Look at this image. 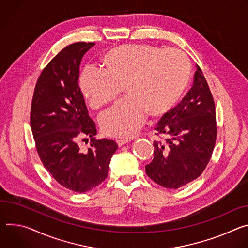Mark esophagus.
I'll return each mask as SVG.
<instances>
[{
    "label": "esophagus",
    "mask_w": 248,
    "mask_h": 248,
    "mask_svg": "<svg viewBox=\"0 0 248 248\" xmlns=\"http://www.w3.org/2000/svg\"><path fill=\"white\" fill-rule=\"evenodd\" d=\"M129 141H130V140H127V139H117V140H116V143H117V145H118L119 147H122L123 145L127 144Z\"/></svg>",
    "instance_id": "1"
}]
</instances>
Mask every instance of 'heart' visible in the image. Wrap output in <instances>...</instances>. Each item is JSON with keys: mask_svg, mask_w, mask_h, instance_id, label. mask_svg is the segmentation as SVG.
<instances>
[{"mask_svg": "<svg viewBox=\"0 0 248 248\" xmlns=\"http://www.w3.org/2000/svg\"><path fill=\"white\" fill-rule=\"evenodd\" d=\"M104 69L88 66L79 88L93 109L111 103L124 91L126 97L103 112L99 123L110 137L129 138L143 125L147 113L159 117L175 106L190 78V63L178 49L149 44L120 45L103 54Z\"/></svg>", "mask_w": 248, "mask_h": 248, "instance_id": "heart-1", "label": "heart"}]
</instances>
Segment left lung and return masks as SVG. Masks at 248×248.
<instances>
[{
    "mask_svg": "<svg viewBox=\"0 0 248 248\" xmlns=\"http://www.w3.org/2000/svg\"><path fill=\"white\" fill-rule=\"evenodd\" d=\"M154 158L147 175L158 185L177 189L198 178L211 159L217 139L215 102L200 69L193 87L184 98L164 114L155 128Z\"/></svg>",
    "mask_w": 248,
    "mask_h": 248,
    "instance_id": "1",
    "label": "left lung"
}]
</instances>
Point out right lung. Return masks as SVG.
Masks as SVG:
<instances>
[{
  "label": "right lung",
  "instance_id": "obj_1",
  "mask_svg": "<svg viewBox=\"0 0 248 248\" xmlns=\"http://www.w3.org/2000/svg\"><path fill=\"white\" fill-rule=\"evenodd\" d=\"M93 45L73 43L47 64L37 79L31 110V131L43 166L59 184L77 193L105 180L118 148L113 140L93 138L95 123L78 86L81 58ZM87 138L91 147L81 150L78 141Z\"/></svg>",
  "mask_w": 248,
  "mask_h": 248
}]
</instances>
